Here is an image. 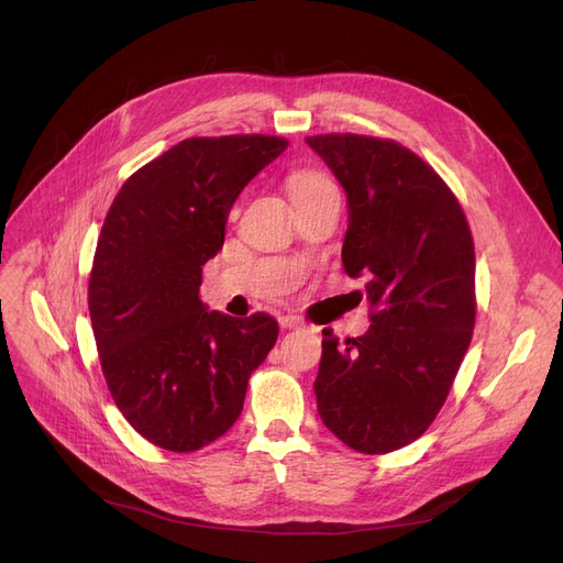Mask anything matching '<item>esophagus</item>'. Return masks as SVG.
I'll return each instance as SVG.
<instances>
[{
    "mask_svg": "<svg viewBox=\"0 0 563 563\" xmlns=\"http://www.w3.org/2000/svg\"><path fill=\"white\" fill-rule=\"evenodd\" d=\"M278 321H280V329H289V331L301 327V319L294 314H283V317H278Z\"/></svg>",
    "mask_w": 563,
    "mask_h": 563,
    "instance_id": "esophagus-1",
    "label": "esophagus"
}]
</instances>
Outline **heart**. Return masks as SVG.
<instances>
[{
  "label": "heart",
  "instance_id": "b5f03b06",
  "mask_svg": "<svg viewBox=\"0 0 563 563\" xmlns=\"http://www.w3.org/2000/svg\"><path fill=\"white\" fill-rule=\"evenodd\" d=\"M319 187H329V183L323 180L321 175H314V173H297L289 180V191L291 194L312 191V189H319Z\"/></svg>",
  "mask_w": 563,
  "mask_h": 563
}]
</instances>
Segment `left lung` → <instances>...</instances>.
<instances>
[{
	"label": "left lung",
	"instance_id": "obj_1",
	"mask_svg": "<svg viewBox=\"0 0 563 563\" xmlns=\"http://www.w3.org/2000/svg\"><path fill=\"white\" fill-rule=\"evenodd\" d=\"M306 143L346 194L342 264L365 278L374 310L361 338L340 344L323 331L317 410L351 450L386 454L420 438L448 399L475 329V246L450 187L404 145L358 134Z\"/></svg>",
	"mask_w": 563,
	"mask_h": 563
}]
</instances>
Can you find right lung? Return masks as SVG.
<instances>
[{
  "label": "right lung",
  "mask_w": 563,
  "mask_h": 563,
  "mask_svg": "<svg viewBox=\"0 0 563 563\" xmlns=\"http://www.w3.org/2000/svg\"><path fill=\"white\" fill-rule=\"evenodd\" d=\"M285 147L262 134L185 139L139 168L109 207L88 310L115 406L162 450L196 452L221 438L276 344L274 317L207 308L200 276L223 246L236 196Z\"/></svg>",
  "instance_id": "obj_1"
}]
</instances>
